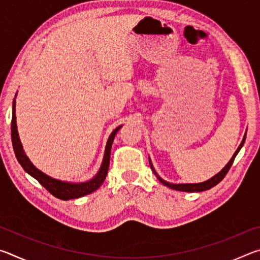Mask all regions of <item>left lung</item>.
<instances>
[{
    "label": "left lung",
    "instance_id": "left-lung-1",
    "mask_svg": "<svg viewBox=\"0 0 260 260\" xmlns=\"http://www.w3.org/2000/svg\"><path fill=\"white\" fill-rule=\"evenodd\" d=\"M244 141H245V135H244L243 140H242L240 147L237 148V150L235 151L234 155H233V157L231 158V160L227 162V165H226L225 167H223V169H222L221 171H220V172H219L218 174H215L213 178H211V179L208 180V181H204V182H201V183H180V184H177V183H170V182H167V181H165V180H162V179L159 177V175L157 174L155 169H153V167H152L151 161H150V160H149V161H150V167H151L152 172L155 173L157 179L159 180V181H160L162 184H165V186L170 187L171 189H175V190H179V191L200 192V191L208 190V189H211L212 187L217 186V184H218L220 181H221V180H222L223 178H225V175L227 174V172H228V171H230V169H231V166L233 165V161H234L236 155H237V153H239V151L241 150V148L243 147Z\"/></svg>",
    "mask_w": 260,
    "mask_h": 260
}]
</instances>
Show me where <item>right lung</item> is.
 Here are the masks:
<instances>
[{
  "mask_svg": "<svg viewBox=\"0 0 260 260\" xmlns=\"http://www.w3.org/2000/svg\"><path fill=\"white\" fill-rule=\"evenodd\" d=\"M121 128V126L117 127L114 129L111 135L109 136V140L107 142V147H105L104 158L101 165V169L99 173L95 177L89 180V181L81 182V183H72V182H65L59 181L54 178L49 177V175L41 172L40 170H38L30 160L28 157L25 155L23 150V146L19 140L18 131H17V124H16V101L14 100V104H12V119H11V140H12V146H14V150L16 153L17 159H18L19 164L23 166V169L27 172L29 175H32L34 179H37L43 187H45L51 195L63 201L79 199L88 193H91L95 191L96 189H99L101 184L104 182L105 177L108 174L109 164H110V155H111V147L114 136H116L117 132Z\"/></svg>",
  "mask_w": 260,
  "mask_h": 260,
  "instance_id": "obj_1",
  "label": "right lung"
}]
</instances>
